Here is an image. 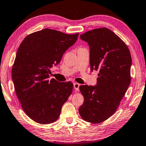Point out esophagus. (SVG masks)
Instances as JSON below:
<instances>
[{
  "instance_id": "esophagus-1",
  "label": "esophagus",
  "mask_w": 146,
  "mask_h": 146,
  "mask_svg": "<svg viewBox=\"0 0 146 146\" xmlns=\"http://www.w3.org/2000/svg\"><path fill=\"white\" fill-rule=\"evenodd\" d=\"M80 84H79L78 83H76L75 82L73 84V86H74V88L75 89L76 91H78L79 90V87H80Z\"/></svg>"
}]
</instances>
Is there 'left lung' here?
<instances>
[{
	"label": "left lung",
	"mask_w": 146,
	"mask_h": 146,
	"mask_svg": "<svg viewBox=\"0 0 146 146\" xmlns=\"http://www.w3.org/2000/svg\"><path fill=\"white\" fill-rule=\"evenodd\" d=\"M90 47L91 71H99L95 86L79 87L84 98L78 111L84 120L97 123L117 110L131 82L132 60L129 49L112 31L95 29L80 35Z\"/></svg>",
	"instance_id": "8db88e82"
}]
</instances>
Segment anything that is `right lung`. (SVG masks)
I'll return each instance as SVG.
<instances>
[{
	"instance_id": "obj_1",
	"label": "right lung",
	"mask_w": 146,
	"mask_h": 146,
	"mask_svg": "<svg viewBox=\"0 0 146 146\" xmlns=\"http://www.w3.org/2000/svg\"><path fill=\"white\" fill-rule=\"evenodd\" d=\"M78 36V33L44 29L29 35L20 45L11 70L12 80L22 108L35 122L49 124L56 121L72 93V82L48 78L49 69L60 63Z\"/></svg>"
}]
</instances>
